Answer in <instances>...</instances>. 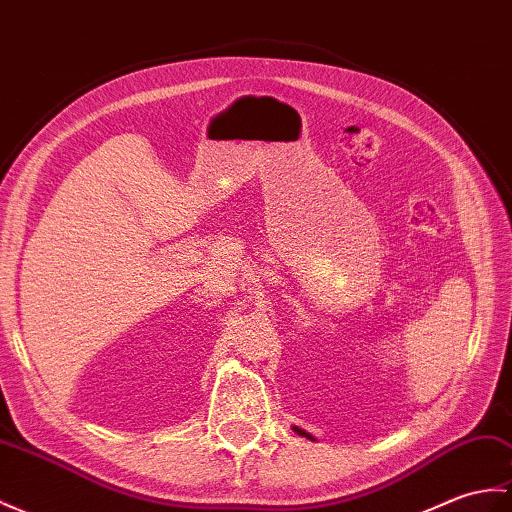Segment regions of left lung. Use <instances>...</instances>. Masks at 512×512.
I'll return each mask as SVG.
<instances>
[{
  "mask_svg": "<svg viewBox=\"0 0 512 512\" xmlns=\"http://www.w3.org/2000/svg\"><path fill=\"white\" fill-rule=\"evenodd\" d=\"M294 432H296V434H301V436H305V438H312V441H314V436H312V434H307V432L299 430V427H294Z\"/></svg>",
  "mask_w": 512,
  "mask_h": 512,
  "instance_id": "8db88e82",
  "label": "left lung"
}]
</instances>
